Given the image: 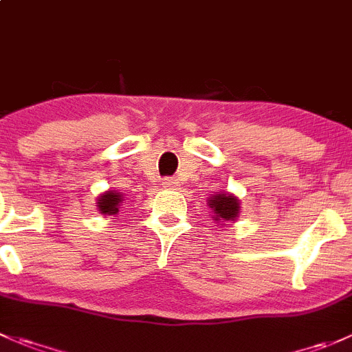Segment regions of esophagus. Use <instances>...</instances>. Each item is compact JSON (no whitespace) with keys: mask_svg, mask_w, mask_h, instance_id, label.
<instances>
[{"mask_svg":"<svg viewBox=\"0 0 352 352\" xmlns=\"http://www.w3.org/2000/svg\"><path fill=\"white\" fill-rule=\"evenodd\" d=\"M162 186L165 188H175L177 187V180L175 179H164Z\"/></svg>","mask_w":352,"mask_h":352,"instance_id":"1","label":"esophagus"}]
</instances>
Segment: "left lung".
I'll use <instances>...</instances> for the list:
<instances>
[{"instance_id":"8db88e82","label":"left lung","mask_w":352,"mask_h":352,"mask_svg":"<svg viewBox=\"0 0 352 352\" xmlns=\"http://www.w3.org/2000/svg\"><path fill=\"white\" fill-rule=\"evenodd\" d=\"M209 207L214 212V219L217 223H231L239 216V199L236 195L228 194V192H221V194L212 195L209 199Z\"/></svg>"}]
</instances>
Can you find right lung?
Returning a JSON list of instances; mask_svg holds the SVG:
<instances>
[{"label": "right lung", "mask_w": 352, "mask_h": 352, "mask_svg": "<svg viewBox=\"0 0 352 352\" xmlns=\"http://www.w3.org/2000/svg\"><path fill=\"white\" fill-rule=\"evenodd\" d=\"M123 194L116 190H108L98 197V209L101 214H108V216H116L120 206L123 204Z\"/></svg>", "instance_id": "obj_1"}]
</instances>
